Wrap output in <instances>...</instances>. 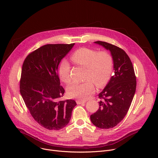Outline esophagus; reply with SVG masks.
<instances>
[{
	"mask_svg": "<svg viewBox=\"0 0 158 158\" xmlns=\"http://www.w3.org/2000/svg\"><path fill=\"white\" fill-rule=\"evenodd\" d=\"M76 102H77V104H82L86 103V101H79V100H77V101H76Z\"/></svg>",
	"mask_w": 158,
	"mask_h": 158,
	"instance_id": "esophagus-1",
	"label": "esophagus"
}]
</instances>
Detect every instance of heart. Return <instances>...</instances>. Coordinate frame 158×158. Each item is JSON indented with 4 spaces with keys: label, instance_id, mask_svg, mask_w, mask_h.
I'll return each instance as SVG.
<instances>
[{
    "label": "heart",
    "instance_id": "obj_1",
    "mask_svg": "<svg viewBox=\"0 0 158 158\" xmlns=\"http://www.w3.org/2000/svg\"><path fill=\"white\" fill-rule=\"evenodd\" d=\"M72 61L86 68L83 82H73L67 88L68 95L71 98L85 100L95 89L94 83L97 88L104 87L110 81L113 71L114 60L110 53L98 52L89 48H81L71 56ZM58 73L62 81L68 84L71 81L70 64L64 59L59 65Z\"/></svg>",
    "mask_w": 158,
    "mask_h": 158
}]
</instances>
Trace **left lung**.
I'll use <instances>...</instances> for the list:
<instances>
[{
	"label": "left lung",
	"instance_id": "obj_1",
	"mask_svg": "<svg viewBox=\"0 0 158 158\" xmlns=\"http://www.w3.org/2000/svg\"><path fill=\"white\" fill-rule=\"evenodd\" d=\"M95 43L109 50L114 60V75L98 94V110L90 116L94 126L106 129L114 127L125 117L136 92V77L130 58L123 49L104 41Z\"/></svg>",
	"mask_w": 158,
	"mask_h": 158
}]
</instances>
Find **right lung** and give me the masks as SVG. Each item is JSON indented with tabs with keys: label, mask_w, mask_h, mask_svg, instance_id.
<instances>
[{
	"label": "right lung",
	"mask_w": 158,
	"mask_h": 158,
	"mask_svg": "<svg viewBox=\"0 0 158 158\" xmlns=\"http://www.w3.org/2000/svg\"><path fill=\"white\" fill-rule=\"evenodd\" d=\"M74 45H45L31 52L22 65L20 94L33 118L48 130L64 127L77 105L71 99L59 100L64 89L57 74L58 65Z\"/></svg>",
	"instance_id": "obj_1"
}]
</instances>
